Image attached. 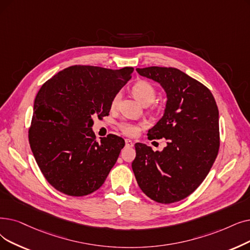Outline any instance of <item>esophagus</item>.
<instances>
[{
	"instance_id": "34e87169",
	"label": "esophagus",
	"mask_w": 250,
	"mask_h": 250,
	"mask_svg": "<svg viewBox=\"0 0 250 250\" xmlns=\"http://www.w3.org/2000/svg\"><path fill=\"white\" fill-rule=\"evenodd\" d=\"M133 145H134V143H133L132 140L125 139V146H126V147H133Z\"/></svg>"
}]
</instances>
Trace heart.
<instances>
[{
    "label": "heart",
    "instance_id": "b5f03b06",
    "mask_svg": "<svg viewBox=\"0 0 250 250\" xmlns=\"http://www.w3.org/2000/svg\"><path fill=\"white\" fill-rule=\"evenodd\" d=\"M132 92L136 98L143 104H150L151 102L154 101L156 97V91L153 84L147 81H139L135 83L132 88ZM119 100H121V94L116 93L112 97L111 102H110L111 109H115V108L118 106ZM118 127L123 134L126 136H135L140 132L141 128L144 127V125L135 124L131 122H122L118 125Z\"/></svg>",
    "mask_w": 250,
    "mask_h": 250
}]
</instances>
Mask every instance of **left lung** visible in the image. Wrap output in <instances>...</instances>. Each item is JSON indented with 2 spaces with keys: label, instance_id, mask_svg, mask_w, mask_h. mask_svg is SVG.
I'll return each mask as SVG.
<instances>
[{
  "label": "left lung",
  "instance_id": "left-lung-1",
  "mask_svg": "<svg viewBox=\"0 0 250 250\" xmlns=\"http://www.w3.org/2000/svg\"><path fill=\"white\" fill-rule=\"evenodd\" d=\"M167 95L165 115L148 131L167 147L153 151L136 143L132 164L138 185L149 198L168 204L188 197L206 176L220 149L219 109L208 86L173 67L137 68Z\"/></svg>",
  "mask_w": 250,
  "mask_h": 250
}]
</instances>
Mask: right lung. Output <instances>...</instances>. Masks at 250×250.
Segmentation results:
<instances>
[{
    "label": "right lung",
    "mask_w": 250,
    "mask_h": 250,
    "mask_svg": "<svg viewBox=\"0 0 250 250\" xmlns=\"http://www.w3.org/2000/svg\"><path fill=\"white\" fill-rule=\"evenodd\" d=\"M133 71V67L113 70L73 65L42 85L28 141L53 188L69 196H84L103 185L125 140L109 134L96 142L93 117L109 115L112 97L131 80Z\"/></svg>",
    "instance_id": "obj_1"
}]
</instances>
